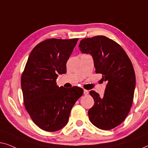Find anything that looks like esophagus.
<instances>
[{"label":"esophagus","mask_w":148,"mask_h":148,"mask_svg":"<svg viewBox=\"0 0 148 148\" xmlns=\"http://www.w3.org/2000/svg\"><path fill=\"white\" fill-rule=\"evenodd\" d=\"M84 95H88V91L87 90H84Z\"/></svg>","instance_id":"obj_1"}]
</instances>
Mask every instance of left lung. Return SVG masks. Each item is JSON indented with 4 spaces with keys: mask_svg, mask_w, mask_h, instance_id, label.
Wrapping results in <instances>:
<instances>
[{
    "mask_svg": "<svg viewBox=\"0 0 148 148\" xmlns=\"http://www.w3.org/2000/svg\"><path fill=\"white\" fill-rule=\"evenodd\" d=\"M79 47L92 55L96 73L107 82L103 97L90 91L95 104L88 110L89 119L99 129L112 130L125 119L132 107L136 86L132 62L119 43L104 35L83 39Z\"/></svg>",
    "mask_w": 148,
    "mask_h": 148,
    "instance_id": "1",
    "label": "left lung"
}]
</instances>
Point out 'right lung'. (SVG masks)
Here are the masks:
<instances>
[{
    "instance_id": "right-lung-1",
    "label": "right lung",
    "mask_w": 148,
    "mask_h": 148,
    "mask_svg": "<svg viewBox=\"0 0 148 148\" xmlns=\"http://www.w3.org/2000/svg\"><path fill=\"white\" fill-rule=\"evenodd\" d=\"M78 38L47 39L32 49L21 75L25 107L41 130L56 132L67 124L72 107L83 95L82 88L59 87L58 74L66 73V62Z\"/></svg>"
}]
</instances>
